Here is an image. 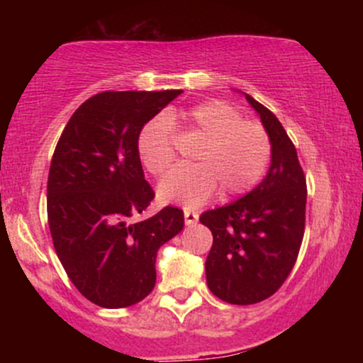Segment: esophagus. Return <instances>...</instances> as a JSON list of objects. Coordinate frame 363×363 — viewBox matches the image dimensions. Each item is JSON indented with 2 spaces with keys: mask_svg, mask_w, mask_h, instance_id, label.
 Wrapping results in <instances>:
<instances>
[{
  "mask_svg": "<svg viewBox=\"0 0 363 363\" xmlns=\"http://www.w3.org/2000/svg\"><path fill=\"white\" fill-rule=\"evenodd\" d=\"M199 220V215L196 213V211H191V210H184V222L187 227H191V225L198 223Z\"/></svg>",
  "mask_w": 363,
  "mask_h": 363,
  "instance_id": "1",
  "label": "esophagus"
}]
</instances>
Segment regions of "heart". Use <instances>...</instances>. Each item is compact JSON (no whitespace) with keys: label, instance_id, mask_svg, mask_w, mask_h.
<instances>
[{"label":"heart","instance_id":"obj_1","mask_svg":"<svg viewBox=\"0 0 363 363\" xmlns=\"http://www.w3.org/2000/svg\"><path fill=\"white\" fill-rule=\"evenodd\" d=\"M179 126L201 143L193 152V165L174 169L158 184L160 201L194 208L218 189L223 198L240 196L256 186L268 167V131L259 123L245 121L230 104L208 101L193 106L182 114ZM136 147L143 167L155 177L164 176L176 158L174 135L164 118L145 124Z\"/></svg>","mask_w":363,"mask_h":363}]
</instances>
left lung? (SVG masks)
Listing matches in <instances>:
<instances>
[{"label":"left lung","mask_w":363,"mask_h":363,"mask_svg":"<svg viewBox=\"0 0 363 363\" xmlns=\"http://www.w3.org/2000/svg\"><path fill=\"white\" fill-rule=\"evenodd\" d=\"M272 140V167L257 187L232 205L199 216L213 234L206 283L223 302L266 301L285 283L306 228V176L297 150L268 107L245 94Z\"/></svg>","instance_id":"left-lung-1"}]
</instances>
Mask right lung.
Returning <instances> with one entry per match:
<instances>
[{
  "label": "right lung",
  "instance_id": "obj_1",
  "mask_svg": "<svg viewBox=\"0 0 363 363\" xmlns=\"http://www.w3.org/2000/svg\"><path fill=\"white\" fill-rule=\"evenodd\" d=\"M182 90L94 95L62 129L48 179V222L62 268L86 301L106 309L138 303L157 281L160 245L184 227L165 206L129 223L155 198L145 181L138 136Z\"/></svg>",
  "mask_w": 363,
  "mask_h": 363
}]
</instances>
